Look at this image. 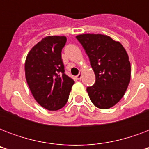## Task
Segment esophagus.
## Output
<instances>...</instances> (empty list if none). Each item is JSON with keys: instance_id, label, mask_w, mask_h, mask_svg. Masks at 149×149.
<instances>
[{"instance_id": "esophagus-1", "label": "esophagus", "mask_w": 149, "mask_h": 149, "mask_svg": "<svg viewBox=\"0 0 149 149\" xmlns=\"http://www.w3.org/2000/svg\"><path fill=\"white\" fill-rule=\"evenodd\" d=\"M82 77H83V74H82V72H79V74L77 76V79H82Z\"/></svg>"}]
</instances>
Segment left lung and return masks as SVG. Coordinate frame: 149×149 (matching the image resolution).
Returning a JSON list of instances; mask_svg holds the SVG:
<instances>
[{
  "label": "left lung",
  "instance_id": "left-lung-1",
  "mask_svg": "<svg viewBox=\"0 0 149 149\" xmlns=\"http://www.w3.org/2000/svg\"><path fill=\"white\" fill-rule=\"evenodd\" d=\"M86 51L95 73L94 85L86 91L97 107L108 109L124 97L131 79V63L127 52L119 42L101 34L76 36Z\"/></svg>",
  "mask_w": 149,
  "mask_h": 149
}]
</instances>
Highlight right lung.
<instances>
[{"mask_svg":"<svg viewBox=\"0 0 149 149\" xmlns=\"http://www.w3.org/2000/svg\"><path fill=\"white\" fill-rule=\"evenodd\" d=\"M65 36H46L27 55L24 71L27 84L38 104L49 111L65 106L74 80L65 74L61 52Z\"/></svg>","mask_w":149,"mask_h":149,"instance_id":"1","label":"right lung"}]
</instances>
